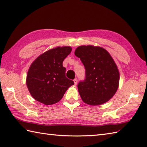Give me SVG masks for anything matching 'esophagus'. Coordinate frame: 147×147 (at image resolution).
Masks as SVG:
<instances>
[{"label":"esophagus","mask_w":147,"mask_h":147,"mask_svg":"<svg viewBox=\"0 0 147 147\" xmlns=\"http://www.w3.org/2000/svg\"><path fill=\"white\" fill-rule=\"evenodd\" d=\"M73 81H74V85H77V83H78V80H77V78H75V79H74Z\"/></svg>","instance_id":"34e87169"}]
</instances>
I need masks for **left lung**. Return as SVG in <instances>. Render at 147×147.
Returning a JSON list of instances; mask_svg holds the SVG:
<instances>
[{
  "instance_id": "1",
  "label": "left lung",
  "mask_w": 147,
  "mask_h": 147,
  "mask_svg": "<svg viewBox=\"0 0 147 147\" xmlns=\"http://www.w3.org/2000/svg\"><path fill=\"white\" fill-rule=\"evenodd\" d=\"M85 68V79L78 85L82 100L91 105L109 101L117 92L119 72L110 54L100 47L79 46L74 52Z\"/></svg>"
}]
</instances>
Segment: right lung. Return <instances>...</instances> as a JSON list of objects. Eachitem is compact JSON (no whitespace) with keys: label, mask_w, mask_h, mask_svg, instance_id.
<instances>
[{"label":"right lung","mask_w":147,"mask_h":147,"mask_svg":"<svg viewBox=\"0 0 147 147\" xmlns=\"http://www.w3.org/2000/svg\"><path fill=\"white\" fill-rule=\"evenodd\" d=\"M72 51L71 47H57L39 55L31 64L26 85L31 95L45 105L61 100L73 81L65 77L62 62Z\"/></svg>","instance_id":"add662e5"}]
</instances>
